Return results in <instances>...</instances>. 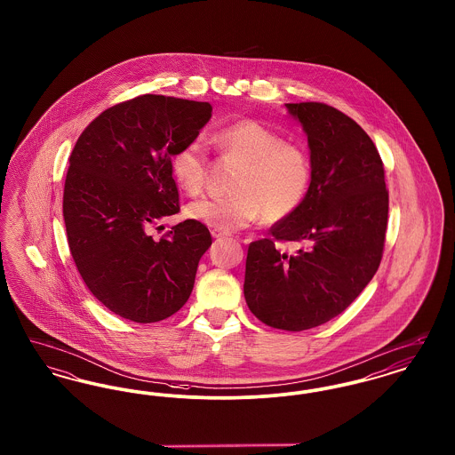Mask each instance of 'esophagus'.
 <instances>
[{"label": "esophagus", "instance_id": "esophagus-1", "mask_svg": "<svg viewBox=\"0 0 455 455\" xmlns=\"http://www.w3.org/2000/svg\"><path fill=\"white\" fill-rule=\"evenodd\" d=\"M212 235H213V238H225L228 234H223L220 230H212Z\"/></svg>", "mask_w": 455, "mask_h": 455}]
</instances>
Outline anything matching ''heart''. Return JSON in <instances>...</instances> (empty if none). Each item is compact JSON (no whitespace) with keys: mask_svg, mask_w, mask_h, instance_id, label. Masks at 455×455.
Here are the masks:
<instances>
[{"mask_svg":"<svg viewBox=\"0 0 455 455\" xmlns=\"http://www.w3.org/2000/svg\"><path fill=\"white\" fill-rule=\"evenodd\" d=\"M213 141L223 155L240 162L234 195L196 201L188 217L230 234L260 217L280 221L300 208L312 182V162L300 145L284 141L282 134L252 119L220 128ZM171 169L186 195H201L208 177V155L201 141L193 140L173 153Z\"/></svg>","mask_w":455,"mask_h":455,"instance_id":"heart-1","label":"heart"}]
</instances>
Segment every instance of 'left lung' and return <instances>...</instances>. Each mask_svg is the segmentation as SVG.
Instances as JSON below:
<instances>
[{
	"mask_svg": "<svg viewBox=\"0 0 455 455\" xmlns=\"http://www.w3.org/2000/svg\"><path fill=\"white\" fill-rule=\"evenodd\" d=\"M286 108L307 134L312 182L293 215L251 242L243 297L260 323L305 331L347 310L377 273L389 193L380 155L351 117L321 102Z\"/></svg>",
	"mask_w": 455,
	"mask_h": 455,
	"instance_id": "left-lung-1",
	"label": "left lung"
}]
</instances>
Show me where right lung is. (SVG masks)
I'll use <instances>...</instances> for the list:
<instances>
[{
	"instance_id": "1",
	"label": "right lung",
	"mask_w": 455,
	"mask_h": 455,
	"mask_svg": "<svg viewBox=\"0 0 455 455\" xmlns=\"http://www.w3.org/2000/svg\"><path fill=\"white\" fill-rule=\"evenodd\" d=\"M212 110L208 102L140 95L95 117L69 156L63 217L71 256L93 297L132 323L164 321L188 302L213 242L195 220L150 235L180 210L171 158L197 138Z\"/></svg>"
}]
</instances>
